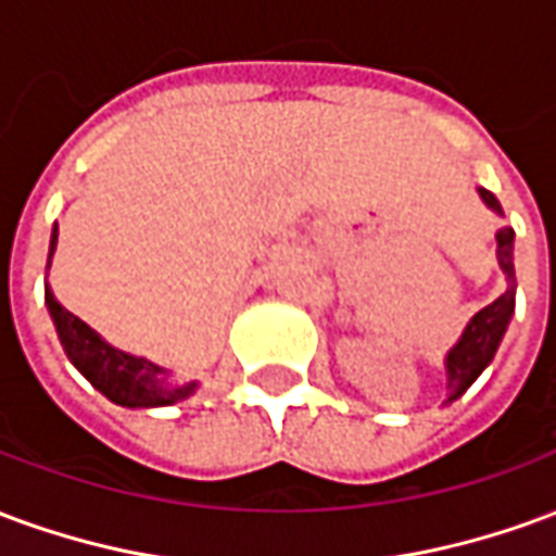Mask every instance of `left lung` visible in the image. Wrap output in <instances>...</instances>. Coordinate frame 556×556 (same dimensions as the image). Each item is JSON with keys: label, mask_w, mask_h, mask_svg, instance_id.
<instances>
[{"label": "left lung", "mask_w": 556, "mask_h": 556, "mask_svg": "<svg viewBox=\"0 0 556 556\" xmlns=\"http://www.w3.org/2000/svg\"><path fill=\"white\" fill-rule=\"evenodd\" d=\"M482 202L489 207H494L501 214V202L489 193V190H479ZM513 238L515 231L509 226H503L497 231V262H501L503 274L509 279V289L506 294H501L497 301L489 303L485 309H479L470 325L458 339L450 354H446V375H450V402L465 393L467 387L473 384L479 378V372L485 369L494 357V351L501 345L503 333H506V325L515 313V265H513Z\"/></svg>", "instance_id": "obj_1"}]
</instances>
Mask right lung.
<instances>
[{"label":"right lung","instance_id":"right-lung-1","mask_svg":"<svg viewBox=\"0 0 556 556\" xmlns=\"http://www.w3.org/2000/svg\"><path fill=\"white\" fill-rule=\"evenodd\" d=\"M55 238H59V229H53V238H50L47 267H50V258L55 253ZM43 301L50 306L55 333L62 339L71 363L89 378L91 384L101 390L103 396L113 399L115 405H125V408H160V405H172V402H178L187 393H193L195 384L166 387V375H163L160 366L142 361V357H130L125 351L106 345L86 321H79L77 315L67 313L65 306L55 301L50 286H47Z\"/></svg>","mask_w":556,"mask_h":556}]
</instances>
